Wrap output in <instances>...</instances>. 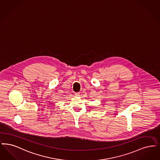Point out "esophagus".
Segmentation results:
<instances>
[{
    "label": "esophagus",
    "mask_w": 160,
    "mask_h": 160,
    "mask_svg": "<svg viewBox=\"0 0 160 160\" xmlns=\"http://www.w3.org/2000/svg\"><path fill=\"white\" fill-rule=\"evenodd\" d=\"M75 94V96H78V97L80 96V94H79V92H76Z\"/></svg>",
    "instance_id": "1"
}]
</instances>
